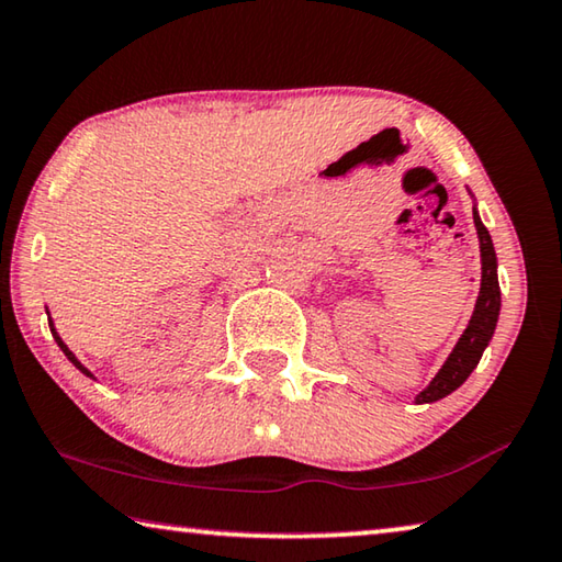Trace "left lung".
<instances>
[{
	"label": "left lung",
	"instance_id": "obj_1",
	"mask_svg": "<svg viewBox=\"0 0 562 562\" xmlns=\"http://www.w3.org/2000/svg\"><path fill=\"white\" fill-rule=\"evenodd\" d=\"M473 222L480 239V265H483V278H480V292L475 300L473 317L460 335V340L452 347L448 360L442 362L438 375L430 380L423 393L415 395V405L438 403V400L448 397L470 378V372L477 368L480 358H483L485 347L490 345L497 327V317H501V282H497V257L493 239H490L487 227L477 215V204H473Z\"/></svg>",
	"mask_w": 562,
	"mask_h": 562
}]
</instances>
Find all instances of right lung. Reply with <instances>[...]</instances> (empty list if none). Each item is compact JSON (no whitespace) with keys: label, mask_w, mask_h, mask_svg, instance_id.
Instances as JSON below:
<instances>
[{"label":"right lung","mask_w":562,"mask_h":562,"mask_svg":"<svg viewBox=\"0 0 562 562\" xmlns=\"http://www.w3.org/2000/svg\"><path fill=\"white\" fill-rule=\"evenodd\" d=\"M49 329H52V337H55V342L59 345V350L67 355V360H69V362H72V364H75V368H77L79 372H82V375H87V378H92V380H97V378L92 375V372H89V370L85 368V364H82V362H79V360L75 358V352H72V350H69V347L65 345V340H61V337H59V333H57V327H55V323H52V317H49Z\"/></svg>","instance_id":"add662e5"}]
</instances>
